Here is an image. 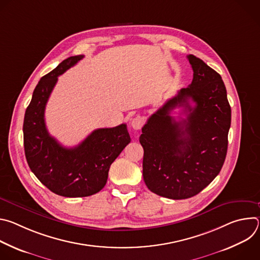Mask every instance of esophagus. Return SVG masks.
Wrapping results in <instances>:
<instances>
[{"label":"esophagus","instance_id":"34e87169","mask_svg":"<svg viewBox=\"0 0 260 260\" xmlns=\"http://www.w3.org/2000/svg\"><path fill=\"white\" fill-rule=\"evenodd\" d=\"M143 124H144V118L142 116H139V115L134 117L131 121V125L134 129H141Z\"/></svg>","mask_w":260,"mask_h":260}]
</instances>
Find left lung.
I'll return each instance as SVG.
<instances>
[{
  "label": "left lung",
  "instance_id": "8db88e82",
  "mask_svg": "<svg viewBox=\"0 0 260 260\" xmlns=\"http://www.w3.org/2000/svg\"><path fill=\"white\" fill-rule=\"evenodd\" d=\"M187 58L193 70L191 84L148 118L140 136L146 186L172 200L197 196L219 174L232 121L221 76L201 58L192 54ZM177 106L184 107L186 119L177 122L169 115Z\"/></svg>",
  "mask_w": 260,
  "mask_h": 260
}]
</instances>
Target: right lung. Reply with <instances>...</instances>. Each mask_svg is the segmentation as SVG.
<instances>
[{"label":"right lung","mask_w":260,"mask_h":260,"mask_svg":"<svg viewBox=\"0 0 260 260\" xmlns=\"http://www.w3.org/2000/svg\"><path fill=\"white\" fill-rule=\"evenodd\" d=\"M84 55L71 56L37 84L23 120V145L30 171L55 194L89 197L107 183L110 166L131 142L126 124L93 131L78 146L66 148L51 137L45 124V107L57 77Z\"/></svg>","instance_id":"1"}]
</instances>
